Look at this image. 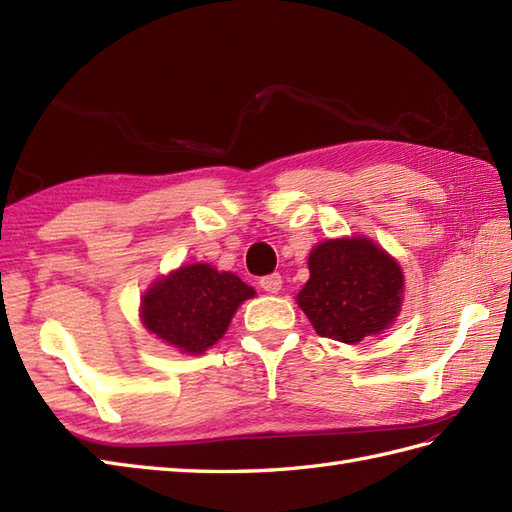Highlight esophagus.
<instances>
[{
  "label": "esophagus",
  "instance_id": "obj_1",
  "mask_svg": "<svg viewBox=\"0 0 512 512\" xmlns=\"http://www.w3.org/2000/svg\"><path fill=\"white\" fill-rule=\"evenodd\" d=\"M281 284H284V281H281L279 273H270V275L259 279V286H262L266 292H270V295H277V292L281 290Z\"/></svg>",
  "mask_w": 512,
  "mask_h": 512
}]
</instances>
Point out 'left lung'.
<instances>
[{"mask_svg": "<svg viewBox=\"0 0 512 512\" xmlns=\"http://www.w3.org/2000/svg\"><path fill=\"white\" fill-rule=\"evenodd\" d=\"M299 306L325 339L358 343L398 317L402 270L367 237L328 239L310 253Z\"/></svg>", "mask_w": 512, "mask_h": 512, "instance_id": "1", "label": "left lung"}]
</instances>
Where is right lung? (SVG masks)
Returning a JSON list of instances; mask_svg holds the SVG:
<instances>
[{
  "label": "right lung",
  "instance_id": "add662e5",
  "mask_svg": "<svg viewBox=\"0 0 512 512\" xmlns=\"http://www.w3.org/2000/svg\"><path fill=\"white\" fill-rule=\"evenodd\" d=\"M253 295L233 273H217L206 264L182 266L149 288L143 323L180 352L200 354L222 339L239 303Z\"/></svg>",
  "mask_w": 512,
  "mask_h": 512
}]
</instances>
